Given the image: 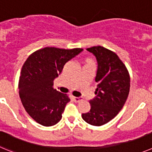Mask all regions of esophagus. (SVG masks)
Here are the masks:
<instances>
[{"mask_svg":"<svg viewBox=\"0 0 152 152\" xmlns=\"http://www.w3.org/2000/svg\"><path fill=\"white\" fill-rule=\"evenodd\" d=\"M73 99L75 102H79L83 100L82 97H73Z\"/></svg>","mask_w":152,"mask_h":152,"instance_id":"1","label":"esophagus"}]
</instances>
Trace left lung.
<instances>
[{"instance_id":"8db88e82","label":"left lung","mask_w":152,"mask_h":152,"mask_svg":"<svg viewBox=\"0 0 152 152\" xmlns=\"http://www.w3.org/2000/svg\"><path fill=\"white\" fill-rule=\"evenodd\" d=\"M96 58V96L89 101V112L82 114L86 123L102 126L114 118L129 95L130 79L124 63L114 52L102 46L87 48Z\"/></svg>"}]
</instances>
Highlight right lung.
<instances>
[{"label":"right lung","mask_w":152,"mask_h":152,"mask_svg":"<svg viewBox=\"0 0 152 152\" xmlns=\"http://www.w3.org/2000/svg\"><path fill=\"white\" fill-rule=\"evenodd\" d=\"M83 50L45 48L32 53L23 64L19 81L20 99L30 117L41 125L51 126L61 120L70 99L54 89V80L65 64Z\"/></svg>","instance_id":"1"}]
</instances>
